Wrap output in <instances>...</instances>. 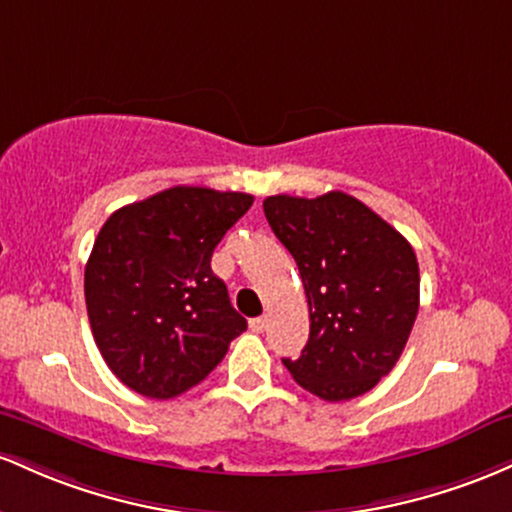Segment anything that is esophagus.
Segmentation results:
<instances>
[{"label": "esophagus", "mask_w": 512, "mask_h": 512, "mask_svg": "<svg viewBox=\"0 0 512 512\" xmlns=\"http://www.w3.org/2000/svg\"><path fill=\"white\" fill-rule=\"evenodd\" d=\"M249 326H251V331L261 333V331H266L268 319H266V317H256V319H251V321H249Z\"/></svg>", "instance_id": "34e87169"}]
</instances>
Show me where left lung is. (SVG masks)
<instances>
[{
    "label": "left lung",
    "instance_id": "8db88e82",
    "mask_svg": "<svg viewBox=\"0 0 512 512\" xmlns=\"http://www.w3.org/2000/svg\"><path fill=\"white\" fill-rule=\"evenodd\" d=\"M263 212L300 268L309 341L283 358L292 380L324 401L370 392L404 353L418 314L411 244L353 195H271Z\"/></svg>",
    "mask_w": 512,
    "mask_h": 512
}]
</instances>
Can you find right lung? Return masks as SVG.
Segmentation results:
<instances>
[{
	"mask_svg": "<svg viewBox=\"0 0 512 512\" xmlns=\"http://www.w3.org/2000/svg\"><path fill=\"white\" fill-rule=\"evenodd\" d=\"M251 203L249 193L174 186L101 227L84 271L86 312L125 387L174 399L203 382L246 329L210 258Z\"/></svg>",
	"mask_w": 512,
	"mask_h": 512,
	"instance_id": "1",
	"label": "right lung"
}]
</instances>
